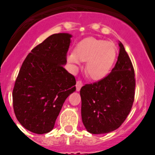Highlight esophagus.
Returning <instances> with one entry per match:
<instances>
[{
  "mask_svg": "<svg viewBox=\"0 0 155 155\" xmlns=\"http://www.w3.org/2000/svg\"><path fill=\"white\" fill-rule=\"evenodd\" d=\"M83 86V84H82V82L81 81H78L76 83V90L78 91H79L81 88V87Z\"/></svg>",
  "mask_w": 155,
  "mask_h": 155,
  "instance_id": "obj_1",
  "label": "esophagus"
}]
</instances>
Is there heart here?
Here are the masks:
<instances>
[{"label": "heart", "mask_w": 155, "mask_h": 155, "mask_svg": "<svg viewBox=\"0 0 155 155\" xmlns=\"http://www.w3.org/2000/svg\"><path fill=\"white\" fill-rule=\"evenodd\" d=\"M116 54V47L113 42L89 38L79 42L74 53H69L67 60L73 65H79L81 61H87L86 74L93 80H100L109 73Z\"/></svg>", "instance_id": "b5f03b06"}]
</instances>
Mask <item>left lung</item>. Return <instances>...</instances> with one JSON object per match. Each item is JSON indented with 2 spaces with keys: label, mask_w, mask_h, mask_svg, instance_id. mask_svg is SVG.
<instances>
[{
  "label": "left lung",
  "mask_w": 155,
  "mask_h": 155,
  "mask_svg": "<svg viewBox=\"0 0 155 155\" xmlns=\"http://www.w3.org/2000/svg\"><path fill=\"white\" fill-rule=\"evenodd\" d=\"M119 46L118 60L111 73L81 88L82 122L91 134L118 129L132 108L136 84L134 67L121 42Z\"/></svg>",
  "instance_id": "obj_1"
}]
</instances>
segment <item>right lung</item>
<instances>
[{"label": "right lung", "instance_id": "right-lung-1", "mask_svg": "<svg viewBox=\"0 0 155 155\" xmlns=\"http://www.w3.org/2000/svg\"><path fill=\"white\" fill-rule=\"evenodd\" d=\"M72 35L53 34L35 46L19 71L13 89L18 122L37 134L51 131L66 98L76 90V80L64 69Z\"/></svg>", "mask_w": 155, "mask_h": 155}]
</instances>
